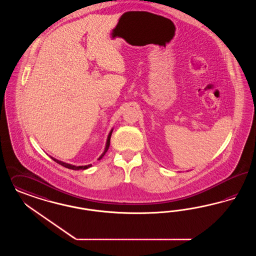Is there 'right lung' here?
Segmentation results:
<instances>
[{"label":"right lung","mask_w":256,"mask_h":256,"mask_svg":"<svg viewBox=\"0 0 256 256\" xmlns=\"http://www.w3.org/2000/svg\"><path fill=\"white\" fill-rule=\"evenodd\" d=\"M113 128L110 132L108 133V139H106V146H104V152L101 154V156L98 158V160H101L102 157H104V155L106 154V152H108V148H110V136H112V133ZM52 157V156H50ZM52 160H54L56 163H58L59 164H61L62 166H64V168H70V170H86V168H90L92 164H86V166H74V164H68V163H64V162H62V161H60V160H58V159H56V158H54V157H52Z\"/></svg>","instance_id":"right-lung-1"}]
</instances>
